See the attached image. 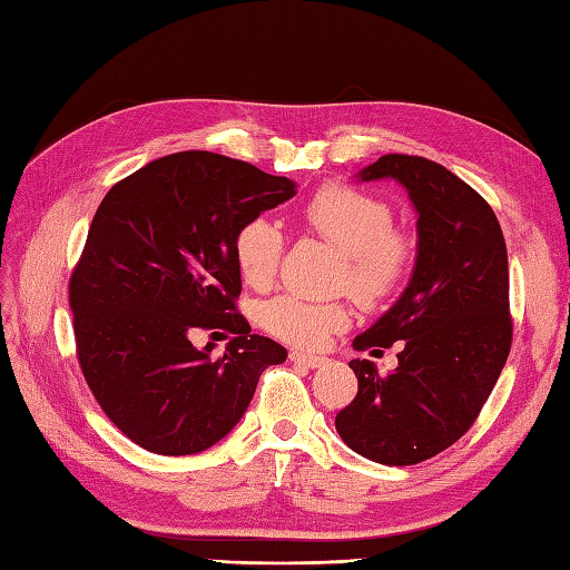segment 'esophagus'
Masks as SVG:
<instances>
[{
    "label": "esophagus",
    "instance_id": "esophagus-1",
    "mask_svg": "<svg viewBox=\"0 0 570 570\" xmlns=\"http://www.w3.org/2000/svg\"><path fill=\"white\" fill-rule=\"evenodd\" d=\"M288 360L294 362V364H303V366H308V368H317V366H323L327 360L325 356H317V354H306V352H298V350H294L288 354Z\"/></svg>",
    "mask_w": 570,
    "mask_h": 570
}]
</instances>
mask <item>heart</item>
Wrapping results in <instances>:
<instances>
[{
    "mask_svg": "<svg viewBox=\"0 0 570 570\" xmlns=\"http://www.w3.org/2000/svg\"><path fill=\"white\" fill-rule=\"evenodd\" d=\"M301 216L342 255L337 284L364 306L391 296L413 267L415 240L393 228L389 204L374 194L350 184H325L308 198ZM233 257L247 286H269L282 257L279 228L267 218L247 220L235 233ZM347 321L345 303H313L294 294L276 296L262 308V325L298 347H321Z\"/></svg>",
    "mask_w": 570,
    "mask_h": 570,
    "instance_id": "heart-1",
    "label": "heart"
}]
</instances>
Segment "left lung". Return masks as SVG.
I'll return each mask as SVG.
<instances>
[{
	"label": "left lung",
	"mask_w": 570,
	"mask_h": 570,
	"mask_svg": "<svg viewBox=\"0 0 570 570\" xmlns=\"http://www.w3.org/2000/svg\"><path fill=\"white\" fill-rule=\"evenodd\" d=\"M362 181L395 179L417 210V259L403 296L354 337V350L401 342L381 376L352 360L360 391L335 428L356 454L413 466L469 432L512 345L508 247L485 198L446 167L417 155H383Z\"/></svg>",
	"instance_id": "left-lung-1"
}]
</instances>
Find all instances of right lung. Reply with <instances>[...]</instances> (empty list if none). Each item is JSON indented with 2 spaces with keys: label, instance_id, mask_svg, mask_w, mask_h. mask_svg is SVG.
<instances>
[{
  "label": "right lung",
  "instance_id": "right-lung-1",
  "mask_svg": "<svg viewBox=\"0 0 570 570\" xmlns=\"http://www.w3.org/2000/svg\"><path fill=\"white\" fill-rule=\"evenodd\" d=\"M294 194L286 177L187 150L104 196L70 276V308L87 386L128 440L165 456L204 452L240 422L264 368L286 360L237 313L233 240ZM194 328L236 337L214 355L213 343L190 345Z\"/></svg>",
  "mask_w": 570,
  "mask_h": 570
}]
</instances>
